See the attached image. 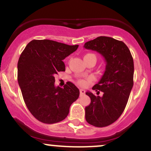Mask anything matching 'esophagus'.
Masks as SVG:
<instances>
[{
	"label": "esophagus",
	"mask_w": 151,
	"mask_h": 151,
	"mask_svg": "<svg viewBox=\"0 0 151 151\" xmlns=\"http://www.w3.org/2000/svg\"><path fill=\"white\" fill-rule=\"evenodd\" d=\"M79 91H80V96H83V95L85 94V91L84 89H80Z\"/></svg>",
	"instance_id": "esophagus-1"
}]
</instances>
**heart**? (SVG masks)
Returning a JSON list of instances; mask_svg holds the SVG:
<instances>
[{"mask_svg": "<svg viewBox=\"0 0 151 151\" xmlns=\"http://www.w3.org/2000/svg\"><path fill=\"white\" fill-rule=\"evenodd\" d=\"M93 55V54H87V55H86L85 56H86V55ZM78 83H79V85H81V86H85L86 84V81L85 80H84V79H79V80L78 81Z\"/></svg>", "mask_w": 151, "mask_h": 151, "instance_id": "obj_1", "label": "heart"}]
</instances>
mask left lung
Masks as SVG:
<instances>
[{"mask_svg": "<svg viewBox=\"0 0 151 151\" xmlns=\"http://www.w3.org/2000/svg\"><path fill=\"white\" fill-rule=\"evenodd\" d=\"M84 47L98 52L106 62L101 80L92 87L97 94L102 91L103 96L86 92L91 103L85 108L86 120L89 124L105 127L115 122L126 108L133 85V60L125 43L110 37L100 36Z\"/></svg>", "mask_w": 151, "mask_h": 151, "instance_id": "left-lung-1", "label": "left lung"}]
</instances>
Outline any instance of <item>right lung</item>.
I'll return each mask as SVG.
<instances>
[{"instance_id":"add662e5","label":"right lung","mask_w":151,"mask_h":151,"mask_svg":"<svg viewBox=\"0 0 151 151\" xmlns=\"http://www.w3.org/2000/svg\"><path fill=\"white\" fill-rule=\"evenodd\" d=\"M79 45H68L50 40L30 41L18 62V80L26 106L44 124L65 119L71 104L79 98V90L67 81L64 88L55 86V76L65 71L62 60Z\"/></svg>"}]
</instances>
